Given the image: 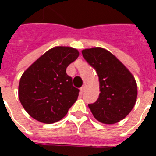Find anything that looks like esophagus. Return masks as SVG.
<instances>
[{
	"instance_id": "34e87169",
	"label": "esophagus",
	"mask_w": 156,
	"mask_h": 156,
	"mask_svg": "<svg viewBox=\"0 0 156 156\" xmlns=\"http://www.w3.org/2000/svg\"><path fill=\"white\" fill-rule=\"evenodd\" d=\"M85 89H86V86H85V85H83V86L80 88V90H81V92H83V93L85 91Z\"/></svg>"
}]
</instances>
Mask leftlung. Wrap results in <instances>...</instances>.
<instances>
[{"instance_id":"8db88e82","label":"left lung","mask_w":156,"mask_h":156,"mask_svg":"<svg viewBox=\"0 0 156 156\" xmlns=\"http://www.w3.org/2000/svg\"><path fill=\"white\" fill-rule=\"evenodd\" d=\"M82 54L98 76L100 94L88 105L94 118L103 124H116L134 108L137 84L127 68L115 55L102 48L84 49Z\"/></svg>"}]
</instances>
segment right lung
<instances>
[{
    "label": "right lung",
    "instance_id": "1",
    "mask_svg": "<svg viewBox=\"0 0 156 156\" xmlns=\"http://www.w3.org/2000/svg\"><path fill=\"white\" fill-rule=\"evenodd\" d=\"M77 49L55 47L33 62L20 79L18 96L29 115L44 124L61 120L78 97L79 89L66 68L78 58Z\"/></svg>",
    "mask_w": 156,
    "mask_h": 156
}]
</instances>
